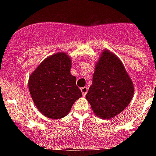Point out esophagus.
Listing matches in <instances>:
<instances>
[{
    "label": "esophagus",
    "mask_w": 156,
    "mask_h": 156,
    "mask_svg": "<svg viewBox=\"0 0 156 156\" xmlns=\"http://www.w3.org/2000/svg\"><path fill=\"white\" fill-rule=\"evenodd\" d=\"M80 90H81V92H82L83 95V96H84V97H85V95H86L87 93L88 88L87 87H84L80 88Z\"/></svg>",
    "instance_id": "esophagus-1"
}]
</instances>
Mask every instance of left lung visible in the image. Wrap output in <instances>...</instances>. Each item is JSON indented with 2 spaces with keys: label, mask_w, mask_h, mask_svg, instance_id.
I'll list each match as a JSON object with an SVG mask.
<instances>
[{
  "label": "left lung",
  "mask_w": 156,
  "mask_h": 156,
  "mask_svg": "<svg viewBox=\"0 0 156 156\" xmlns=\"http://www.w3.org/2000/svg\"><path fill=\"white\" fill-rule=\"evenodd\" d=\"M134 92L132 80L120 59L105 49L96 62L93 81L86 95L94 113L112 119L129 104Z\"/></svg>",
  "instance_id": "left-lung-1"
}]
</instances>
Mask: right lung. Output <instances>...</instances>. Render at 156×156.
<instances>
[{"label": "right lung", "instance_id": "1", "mask_svg": "<svg viewBox=\"0 0 156 156\" xmlns=\"http://www.w3.org/2000/svg\"><path fill=\"white\" fill-rule=\"evenodd\" d=\"M71 58L65 52L48 56L29 77V90L41 113L51 119L69 114L82 93L70 73Z\"/></svg>", "mask_w": 156, "mask_h": 156}]
</instances>
